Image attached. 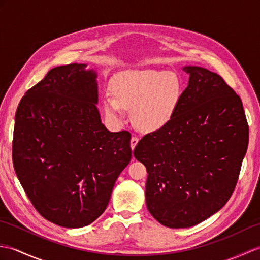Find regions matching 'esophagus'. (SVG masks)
<instances>
[{
    "label": "esophagus",
    "instance_id": "34e87169",
    "mask_svg": "<svg viewBox=\"0 0 260 260\" xmlns=\"http://www.w3.org/2000/svg\"><path fill=\"white\" fill-rule=\"evenodd\" d=\"M137 143H139V139H137V137H132V139H131V148H132V150H134L135 146L137 145Z\"/></svg>",
    "mask_w": 260,
    "mask_h": 260
}]
</instances>
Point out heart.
I'll return each instance as SVG.
<instances>
[{"instance_id":"1","label":"heart","mask_w":260,"mask_h":260,"mask_svg":"<svg viewBox=\"0 0 260 260\" xmlns=\"http://www.w3.org/2000/svg\"><path fill=\"white\" fill-rule=\"evenodd\" d=\"M110 91L114 98H102L103 113L110 123L121 125L125 121L124 109H132L137 128L154 133L174 119L183 95V85L173 73L131 70L115 77Z\"/></svg>"}]
</instances>
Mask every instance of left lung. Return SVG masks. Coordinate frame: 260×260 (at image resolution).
<instances>
[{
	"label": "left lung",
	"mask_w": 260,
	"mask_h": 260,
	"mask_svg": "<svg viewBox=\"0 0 260 260\" xmlns=\"http://www.w3.org/2000/svg\"><path fill=\"white\" fill-rule=\"evenodd\" d=\"M182 69L189 84L174 119L146 134L133 153L148 173V211L176 229L202 222L227 203L249 141L241 99L233 88L206 68Z\"/></svg>",
	"instance_id": "obj_1"
}]
</instances>
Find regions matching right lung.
<instances>
[{"label":"right lung","mask_w":260,"mask_h":260,"mask_svg":"<svg viewBox=\"0 0 260 260\" xmlns=\"http://www.w3.org/2000/svg\"><path fill=\"white\" fill-rule=\"evenodd\" d=\"M59 66L22 97L15 113L16 176L43 218L81 228L101 215L132 157L131 134L102 123L97 74Z\"/></svg>","instance_id":"obj_1"}]
</instances>
